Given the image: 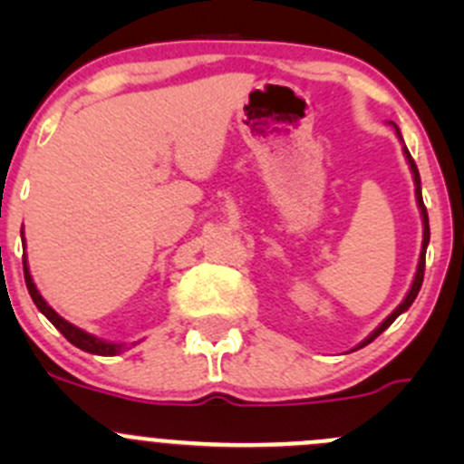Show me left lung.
Wrapping results in <instances>:
<instances>
[{"label": "left lung", "instance_id": "obj_1", "mask_svg": "<svg viewBox=\"0 0 464 464\" xmlns=\"http://www.w3.org/2000/svg\"><path fill=\"white\" fill-rule=\"evenodd\" d=\"M395 132H397V137L401 139V134H400V128H397L395 125ZM404 154H406V159H409V166H411V172H413V181H415V199H418V206H420V213H422V224H424V237H422V254H420V262H418V271H415V278H413V285H411V289H409V294H406V298L404 301L400 303V305L395 307V312H392L391 316H388L386 321L382 323V325L377 327L375 332H372L371 336H368L366 341H363L362 345H359V348H363V345H368L371 343V341H375L379 334H382L383 330H386L388 325H391L392 321L397 319V316L401 314V312H406L409 310L411 305H413V301H415V296H418V292H420V287H422V280H424V260H427V245H429V236H431V233H429V215H427V206H424V199H422V188H420V172H418V166H415V161H413V157H411V152H409V148H406L404 145Z\"/></svg>", "mask_w": 464, "mask_h": 464}]
</instances>
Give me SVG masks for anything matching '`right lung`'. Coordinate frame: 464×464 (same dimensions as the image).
<instances>
[{"label":"right lung","mask_w":464,"mask_h":464,"mask_svg":"<svg viewBox=\"0 0 464 464\" xmlns=\"http://www.w3.org/2000/svg\"><path fill=\"white\" fill-rule=\"evenodd\" d=\"M22 240H24V237H22ZM22 245H24V242H22ZM22 262H24V280H26V289H29L33 303H35V307L42 312V314L46 316V319H49L55 327H58L60 332H63V336L69 341V343H73V345H76V348L85 350V353L101 354V357H111V354H119L121 350H123V345L107 343V341L96 339V336H93V334H87L85 330H81V327H76V325H72V323H69V321H64L63 316H60L58 312L53 310V307H49V303H46L44 298L40 296V292H37L35 283H33V278H31V274H29L26 256H24V258H22Z\"/></svg>","instance_id":"1"}]
</instances>
